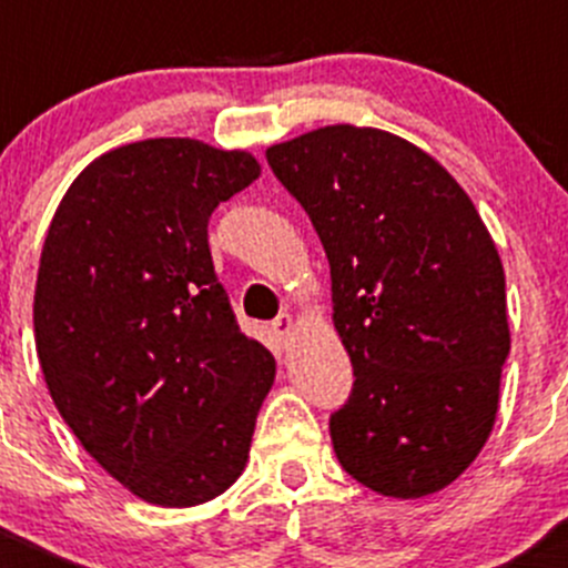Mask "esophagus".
Returning a JSON list of instances; mask_svg holds the SVG:
<instances>
[{
    "mask_svg": "<svg viewBox=\"0 0 568 568\" xmlns=\"http://www.w3.org/2000/svg\"><path fill=\"white\" fill-rule=\"evenodd\" d=\"M294 332H296V318L291 316V313H283V316H280V318L272 324V335L277 337V343H280V346H283V348L288 346L291 337H294Z\"/></svg>",
    "mask_w": 568,
    "mask_h": 568,
    "instance_id": "34e87169",
    "label": "esophagus"
}]
</instances>
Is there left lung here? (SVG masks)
Listing matches in <instances>:
<instances>
[{
    "mask_svg": "<svg viewBox=\"0 0 568 568\" xmlns=\"http://www.w3.org/2000/svg\"><path fill=\"white\" fill-rule=\"evenodd\" d=\"M311 216L354 390L329 417L352 478L398 500L454 484L489 439L511 348L506 274L473 200L423 148L335 123L266 151Z\"/></svg>",
    "mask_w": 568,
    "mask_h": 568,
    "instance_id": "8db88e82",
    "label": "left lung"
}]
</instances>
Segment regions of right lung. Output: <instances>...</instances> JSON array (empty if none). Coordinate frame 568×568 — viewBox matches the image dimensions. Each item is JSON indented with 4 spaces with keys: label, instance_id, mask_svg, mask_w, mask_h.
I'll use <instances>...</instances> for the list:
<instances>
[{
    "label": "right lung",
    "instance_id": "obj_1",
    "mask_svg": "<svg viewBox=\"0 0 568 568\" xmlns=\"http://www.w3.org/2000/svg\"><path fill=\"white\" fill-rule=\"evenodd\" d=\"M261 164L189 136L101 153L62 194L36 283V348L82 448L151 506L231 489L274 357L239 329L209 250L214 209Z\"/></svg>",
    "mask_w": 568,
    "mask_h": 568
}]
</instances>
